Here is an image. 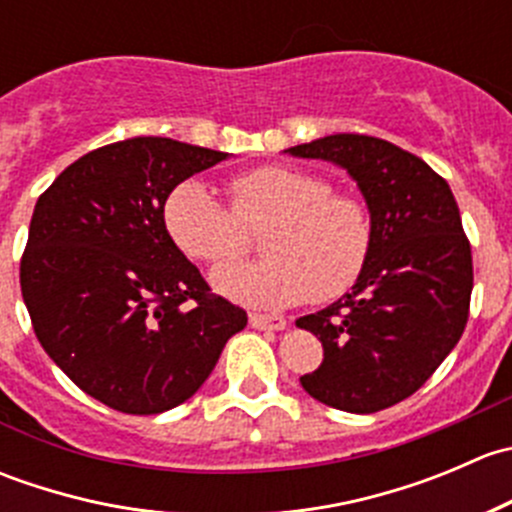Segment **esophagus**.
<instances>
[{
    "label": "esophagus",
    "instance_id": "obj_1",
    "mask_svg": "<svg viewBox=\"0 0 512 512\" xmlns=\"http://www.w3.org/2000/svg\"><path fill=\"white\" fill-rule=\"evenodd\" d=\"M250 327L255 329H272V332H280V329L287 327V319L282 314H250Z\"/></svg>",
    "mask_w": 512,
    "mask_h": 512
}]
</instances>
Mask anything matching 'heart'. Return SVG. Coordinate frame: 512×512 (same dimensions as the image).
I'll list each match as a JSON object with an SVG mask.
<instances>
[{
  "label": "heart",
  "instance_id": "1",
  "mask_svg": "<svg viewBox=\"0 0 512 512\" xmlns=\"http://www.w3.org/2000/svg\"><path fill=\"white\" fill-rule=\"evenodd\" d=\"M232 208L210 185L188 180L168 195L165 230L183 255L225 262L245 250V227L262 235L265 260L230 262L213 287L247 307L329 302L364 272L374 242L371 215L359 198L334 193L327 178L289 165H260L230 180Z\"/></svg>",
  "mask_w": 512,
  "mask_h": 512
}]
</instances>
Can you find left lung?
Listing matches in <instances>:
<instances>
[{
    "label": "left lung",
    "mask_w": 512,
    "mask_h": 512,
    "mask_svg": "<svg viewBox=\"0 0 512 512\" xmlns=\"http://www.w3.org/2000/svg\"><path fill=\"white\" fill-rule=\"evenodd\" d=\"M287 153L342 165L374 227L352 292L297 319L324 347L299 384L349 414L389 409L426 384L466 329L473 257L456 198L431 165L374 136L337 133Z\"/></svg>",
    "instance_id": "obj_1"
}]
</instances>
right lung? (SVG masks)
Here are the masks:
<instances>
[{"label":"right lung","mask_w":512,"mask_h":512,"mask_svg":"<svg viewBox=\"0 0 512 512\" xmlns=\"http://www.w3.org/2000/svg\"><path fill=\"white\" fill-rule=\"evenodd\" d=\"M227 153L138 136L71 163L36 200L19 265L36 339L89 396L133 416L188 401L245 309L210 292L165 230L175 185Z\"/></svg>","instance_id":"right-lung-1"}]
</instances>
